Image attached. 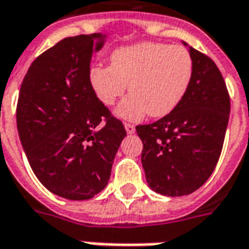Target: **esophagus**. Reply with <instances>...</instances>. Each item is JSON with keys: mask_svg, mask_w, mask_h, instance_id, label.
I'll return each instance as SVG.
<instances>
[{"mask_svg": "<svg viewBox=\"0 0 249 249\" xmlns=\"http://www.w3.org/2000/svg\"><path fill=\"white\" fill-rule=\"evenodd\" d=\"M125 130H126V133H135V130H136V126L133 124H125Z\"/></svg>", "mask_w": 249, "mask_h": 249, "instance_id": "obj_1", "label": "esophagus"}]
</instances>
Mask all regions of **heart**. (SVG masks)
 <instances>
[{
  "label": "heart",
  "mask_w": 249,
  "mask_h": 249,
  "mask_svg": "<svg viewBox=\"0 0 249 249\" xmlns=\"http://www.w3.org/2000/svg\"><path fill=\"white\" fill-rule=\"evenodd\" d=\"M193 77V60L183 46L140 42L119 48L110 65H94L89 82L96 97L107 107L116 103L129 84L130 94L116 109L125 120L171 113L183 100Z\"/></svg>",
  "instance_id": "b5f03b06"
}]
</instances>
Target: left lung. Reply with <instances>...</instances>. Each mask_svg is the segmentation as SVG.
Returning <instances> with one entry per match:
<instances>
[{
    "instance_id": "obj_1",
    "label": "left lung",
    "mask_w": 249,
    "mask_h": 249,
    "mask_svg": "<svg viewBox=\"0 0 249 249\" xmlns=\"http://www.w3.org/2000/svg\"><path fill=\"white\" fill-rule=\"evenodd\" d=\"M189 53L193 77L183 100L162 119L136 126L146 181L155 192L172 197L195 192L208 180L230 119V94L219 68L192 46Z\"/></svg>"
}]
</instances>
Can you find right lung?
Segmentation results:
<instances>
[{
	"label": "right lung",
	"instance_id": "add662e5",
	"mask_svg": "<svg viewBox=\"0 0 249 249\" xmlns=\"http://www.w3.org/2000/svg\"><path fill=\"white\" fill-rule=\"evenodd\" d=\"M103 45L97 33L64 38L32 62L19 89L16 117L28 161L44 187L69 200L107 187L126 136L89 82L93 52Z\"/></svg>",
	"mask_w": 249,
	"mask_h": 249
}]
</instances>
